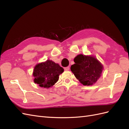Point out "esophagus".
I'll list each match as a JSON object with an SVG mask.
<instances>
[{"label": "esophagus", "mask_w": 129, "mask_h": 129, "mask_svg": "<svg viewBox=\"0 0 129 129\" xmlns=\"http://www.w3.org/2000/svg\"><path fill=\"white\" fill-rule=\"evenodd\" d=\"M69 67H65V68H64V70H65V71H69Z\"/></svg>", "instance_id": "obj_1"}]
</instances>
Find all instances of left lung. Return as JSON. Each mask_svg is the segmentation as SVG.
<instances>
[{"label": "left lung", "instance_id": "8db88e82", "mask_svg": "<svg viewBox=\"0 0 129 129\" xmlns=\"http://www.w3.org/2000/svg\"><path fill=\"white\" fill-rule=\"evenodd\" d=\"M74 62L71 71L83 85H93L101 76L103 66L93 56L79 54L75 58Z\"/></svg>", "mask_w": 129, "mask_h": 129}]
</instances>
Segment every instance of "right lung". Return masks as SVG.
<instances>
[{
	"label": "right lung",
	"instance_id": "1",
	"mask_svg": "<svg viewBox=\"0 0 129 129\" xmlns=\"http://www.w3.org/2000/svg\"><path fill=\"white\" fill-rule=\"evenodd\" d=\"M64 72V69L58 64L50 60L36 65L33 71L34 82L40 87L49 88L59 80V76Z\"/></svg>",
	"mask_w": 129,
	"mask_h": 129
}]
</instances>
